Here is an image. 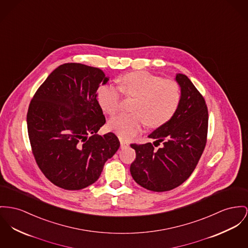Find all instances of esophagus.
<instances>
[{
  "label": "esophagus",
  "mask_w": 248,
  "mask_h": 248,
  "mask_svg": "<svg viewBox=\"0 0 248 248\" xmlns=\"http://www.w3.org/2000/svg\"><path fill=\"white\" fill-rule=\"evenodd\" d=\"M127 147H129V144H128L126 141L120 139V148H121V149H125V148H127Z\"/></svg>",
  "instance_id": "obj_1"
}]
</instances>
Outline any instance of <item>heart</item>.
Segmentation results:
<instances>
[{
    "mask_svg": "<svg viewBox=\"0 0 248 248\" xmlns=\"http://www.w3.org/2000/svg\"><path fill=\"white\" fill-rule=\"evenodd\" d=\"M120 89L134 96L132 114H120L109 120L108 127L122 139H131L145 124L156 128L164 125L178 109L181 91L177 83L162 80L147 71H134L120 79ZM120 91L111 84L99 91V103L104 112L115 115L120 106Z\"/></svg>",
    "mask_w": 248,
    "mask_h": 248,
    "instance_id": "heart-1",
    "label": "heart"
}]
</instances>
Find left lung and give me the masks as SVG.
<instances>
[{
  "label": "left lung",
  "mask_w": 248,
  "mask_h": 248,
  "mask_svg": "<svg viewBox=\"0 0 248 248\" xmlns=\"http://www.w3.org/2000/svg\"><path fill=\"white\" fill-rule=\"evenodd\" d=\"M175 81L181 88L178 109L148 136L162 146L154 149L151 143L131 145L136 152L130 167L132 177L154 192L169 191L185 182L206 146L209 116L205 99L186 75L177 73Z\"/></svg>",
  "instance_id": "1"
}]
</instances>
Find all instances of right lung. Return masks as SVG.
I'll return each instance as SVG.
<instances>
[{"mask_svg": "<svg viewBox=\"0 0 248 248\" xmlns=\"http://www.w3.org/2000/svg\"><path fill=\"white\" fill-rule=\"evenodd\" d=\"M109 77L98 67L66 63L40 85L29 105L28 134L45 177L66 190L97 182L120 143L116 134L97 132L105 124L98 89Z\"/></svg>", "mask_w": 248, "mask_h": 248, "instance_id": "right-lung-1", "label": "right lung"}]
</instances>
